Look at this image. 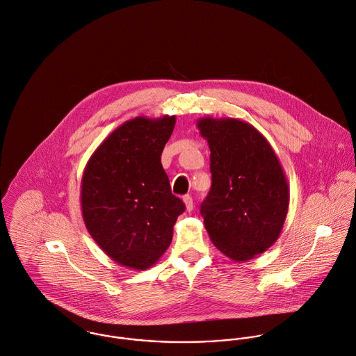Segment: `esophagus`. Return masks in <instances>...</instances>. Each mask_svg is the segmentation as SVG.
Masks as SVG:
<instances>
[{
    "mask_svg": "<svg viewBox=\"0 0 356 356\" xmlns=\"http://www.w3.org/2000/svg\"><path fill=\"white\" fill-rule=\"evenodd\" d=\"M183 202H184V205H186L187 212H191V211H193V208H194L193 197H191V195H184V197H183Z\"/></svg>",
    "mask_w": 356,
    "mask_h": 356,
    "instance_id": "34e87169",
    "label": "esophagus"
}]
</instances>
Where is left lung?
<instances>
[{"label":"left lung","instance_id":"obj_1","mask_svg":"<svg viewBox=\"0 0 356 356\" xmlns=\"http://www.w3.org/2000/svg\"><path fill=\"white\" fill-rule=\"evenodd\" d=\"M211 148L212 188L201 205L214 246L248 261L280 238L289 209V184L268 140L238 118L197 121Z\"/></svg>","mask_w":356,"mask_h":356}]
</instances>
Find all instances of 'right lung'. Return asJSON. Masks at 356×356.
<instances>
[{"label": "right lung", "instance_id": "1", "mask_svg": "<svg viewBox=\"0 0 356 356\" xmlns=\"http://www.w3.org/2000/svg\"><path fill=\"white\" fill-rule=\"evenodd\" d=\"M176 115L136 117L110 134L89 158L81 180L85 227L115 263L152 267L172 242L173 225L184 212L170 191L161 154Z\"/></svg>", "mask_w": 356, "mask_h": 356}]
</instances>
